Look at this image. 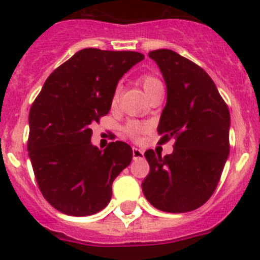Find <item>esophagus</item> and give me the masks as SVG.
<instances>
[{
    "label": "esophagus",
    "instance_id": "obj_1",
    "mask_svg": "<svg viewBox=\"0 0 260 260\" xmlns=\"http://www.w3.org/2000/svg\"><path fill=\"white\" fill-rule=\"evenodd\" d=\"M133 158L134 159H143L144 158V151L139 148H133Z\"/></svg>",
    "mask_w": 260,
    "mask_h": 260
}]
</instances>
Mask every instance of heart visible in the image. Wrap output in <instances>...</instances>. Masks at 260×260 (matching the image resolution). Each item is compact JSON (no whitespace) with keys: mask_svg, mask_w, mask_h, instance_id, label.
Masks as SVG:
<instances>
[{"mask_svg":"<svg viewBox=\"0 0 260 260\" xmlns=\"http://www.w3.org/2000/svg\"><path fill=\"white\" fill-rule=\"evenodd\" d=\"M139 82L140 85H142L143 90H144L147 96L153 94V92L157 91V90L162 89V83H161V81H159L157 77H154V76H151V75H143L142 77L139 78ZM118 92H120V86L116 87V90H114L113 92V96H112V103L113 104L117 102ZM146 130H147V126L143 125V123L140 122H128L127 126H126V133L133 138H138L140 134H143V133L146 132Z\"/></svg>","mask_w":260,"mask_h":260,"instance_id":"heart-1","label":"heart"}]
</instances>
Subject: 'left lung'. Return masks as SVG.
Wrapping results in <instances>:
<instances>
[{
	"label": "left lung",
	"mask_w": 260,
	"mask_h": 260,
	"mask_svg": "<svg viewBox=\"0 0 260 260\" xmlns=\"http://www.w3.org/2000/svg\"><path fill=\"white\" fill-rule=\"evenodd\" d=\"M166 85V106L159 117V142L175 140L171 154L144 153L149 174L142 183L149 204L166 213L199 209L214 193L230 154L231 117L210 76L178 52L148 54Z\"/></svg>",
	"instance_id": "obj_1"
}]
</instances>
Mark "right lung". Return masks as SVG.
Masks as SVG:
<instances>
[{"mask_svg": "<svg viewBox=\"0 0 260 260\" xmlns=\"http://www.w3.org/2000/svg\"><path fill=\"white\" fill-rule=\"evenodd\" d=\"M143 59L135 51L80 50L47 77L30 107V162L41 193L60 213L103 210L114 178L132 162L126 143L92 146L90 125L108 113L118 81Z\"/></svg>", "mask_w": 260, "mask_h": 260, "instance_id": "add662e5", "label": "right lung"}]
</instances>
